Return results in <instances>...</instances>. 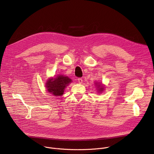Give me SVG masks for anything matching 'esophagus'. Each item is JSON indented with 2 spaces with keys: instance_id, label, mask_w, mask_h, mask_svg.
<instances>
[{
  "instance_id": "esophagus-1",
  "label": "esophagus",
  "mask_w": 154,
  "mask_h": 154,
  "mask_svg": "<svg viewBox=\"0 0 154 154\" xmlns=\"http://www.w3.org/2000/svg\"><path fill=\"white\" fill-rule=\"evenodd\" d=\"M78 82H79V83H82L83 82L82 79V78H79V79H78Z\"/></svg>"
}]
</instances>
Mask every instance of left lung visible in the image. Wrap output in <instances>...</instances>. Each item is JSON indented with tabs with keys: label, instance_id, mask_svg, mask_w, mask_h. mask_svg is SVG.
I'll return each instance as SVG.
<instances>
[{
	"label": "left lung",
	"instance_id": "8db88e82",
	"mask_svg": "<svg viewBox=\"0 0 154 154\" xmlns=\"http://www.w3.org/2000/svg\"><path fill=\"white\" fill-rule=\"evenodd\" d=\"M98 88H99V91H103V88L102 86H100V85H98Z\"/></svg>",
	"mask_w": 154,
	"mask_h": 154
}]
</instances>
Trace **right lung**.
<instances>
[{
    "mask_svg": "<svg viewBox=\"0 0 154 154\" xmlns=\"http://www.w3.org/2000/svg\"><path fill=\"white\" fill-rule=\"evenodd\" d=\"M71 82V79L69 77L59 75L57 77L50 79L46 83V88L49 93L58 96H61L64 91L66 86Z\"/></svg>",
    "mask_w": 154,
    "mask_h": 154,
    "instance_id": "right-lung-1",
    "label": "right lung"
}]
</instances>
